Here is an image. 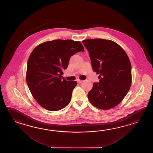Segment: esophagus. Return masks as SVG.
<instances>
[{"label": "esophagus", "mask_w": 153, "mask_h": 153, "mask_svg": "<svg viewBox=\"0 0 153 153\" xmlns=\"http://www.w3.org/2000/svg\"><path fill=\"white\" fill-rule=\"evenodd\" d=\"M77 82H78V83H81V82H83V80H80V79H78L77 80Z\"/></svg>", "instance_id": "34e87169"}]
</instances>
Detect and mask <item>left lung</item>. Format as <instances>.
<instances>
[{"instance_id":"8db88e82","label":"left lung","mask_w":153,"mask_h":153,"mask_svg":"<svg viewBox=\"0 0 153 153\" xmlns=\"http://www.w3.org/2000/svg\"><path fill=\"white\" fill-rule=\"evenodd\" d=\"M88 51L94 72L99 74L88 94L91 104L106 110L119 104L130 90L131 65L127 53L111 40L86 39L82 41Z\"/></svg>"}]
</instances>
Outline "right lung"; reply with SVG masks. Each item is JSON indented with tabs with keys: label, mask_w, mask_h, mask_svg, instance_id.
Returning a JSON list of instances; mask_svg holds the SVG:
<instances>
[{
	"label": "right lung",
	"mask_w": 153,
	"mask_h": 153,
	"mask_svg": "<svg viewBox=\"0 0 153 153\" xmlns=\"http://www.w3.org/2000/svg\"><path fill=\"white\" fill-rule=\"evenodd\" d=\"M81 42L54 40L42 42L33 49L27 62L26 81L38 103L50 111H57L69 103L76 81L63 78L71 57L84 51Z\"/></svg>",
	"instance_id": "add662e5"
}]
</instances>
